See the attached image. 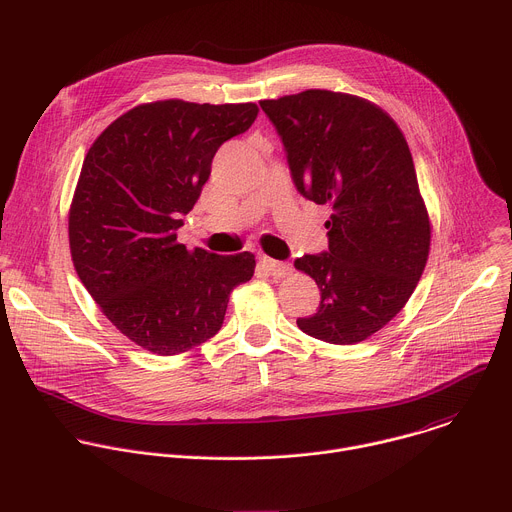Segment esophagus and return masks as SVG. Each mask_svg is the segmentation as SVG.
Wrapping results in <instances>:
<instances>
[{
	"instance_id": "obj_1",
	"label": "esophagus",
	"mask_w": 512,
	"mask_h": 512,
	"mask_svg": "<svg viewBox=\"0 0 512 512\" xmlns=\"http://www.w3.org/2000/svg\"><path fill=\"white\" fill-rule=\"evenodd\" d=\"M259 263L263 265V269L273 275V277H285L291 273V265L289 263H283V261H275L271 257H261Z\"/></svg>"
}]
</instances>
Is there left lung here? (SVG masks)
<instances>
[{
	"label": "left lung",
	"instance_id": "8db88e82",
	"mask_svg": "<svg viewBox=\"0 0 512 512\" xmlns=\"http://www.w3.org/2000/svg\"><path fill=\"white\" fill-rule=\"evenodd\" d=\"M259 105L298 192L332 206L328 251L294 261L320 287L318 312L298 326L330 344H356L401 312L429 255L409 145L383 109L360 97L310 89Z\"/></svg>",
	"mask_w": 512,
	"mask_h": 512
}]
</instances>
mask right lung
Here are the masks:
<instances>
[{"label": "right lung", "instance_id": "obj_1", "mask_svg": "<svg viewBox=\"0 0 512 512\" xmlns=\"http://www.w3.org/2000/svg\"><path fill=\"white\" fill-rule=\"evenodd\" d=\"M255 103L139 105L91 145L68 216L72 263L113 326L154 354L186 352L223 326L255 255L178 243L221 145L257 119Z\"/></svg>", "mask_w": 512, "mask_h": 512}]
</instances>
